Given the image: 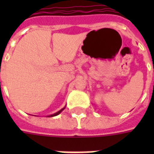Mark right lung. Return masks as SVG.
<instances>
[{
	"mask_svg": "<svg viewBox=\"0 0 154 154\" xmlns=\"http://www.w3.org/2000/svg\"><path fill=\"white\" fill-rule=\"evenodd\" d=\"M65 106L64 108H63V109H61L60 110H59V111H58V112H55V113H53V114H51V115H49V116H48V117H55V116H57L58 114H60V112H62L63 110L65 109Z\"/></svg>",
	"mask_w": 154,
	"mask_h": 154,
	"instance_id": "1",
	"label": "right lung"
}]
</instances>
